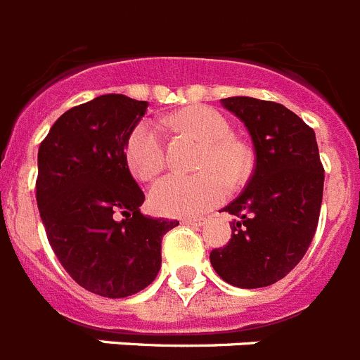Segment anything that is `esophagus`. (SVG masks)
<instances>
[{
    "instance_id": "34e87169",
    "label": "esophagus",
    "mask_w": 360,
    "mask_h": 360,
    "mask_svg": "<svg viewBox=\"0 0 360 360\" xmlns=\"http://www.w3.org/2000/svg\"><path fill=\"white\" fill-rule=\"evenodd\" d=\"M181 223L183 224H186V226H202V224H205V219H183V221H181Z\"/></svg>"
}]
</instances>
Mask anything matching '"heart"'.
<instances>
[{"label": "heart", "instance_id": "b5f03b06", "mask_svg": "<svg viewBox=\"0 0 360 360\" xmlns=\"http://www.w3.org/2000/svg\"><path fill=\"white\" fill-rule=\"evenodd\" d=\"M172 123L205 143L198 174H170L150 188V206L170 217L201 215L223 202L230 183H240L252 170V152L243 141L232 137V128L221 112L210 106L192 105L177 112ZM127 165L137 179L150 181L167 165V146L161 128L143 121L128 136L124 146Z\"/></svg>", "mask_w": 360, "mask_h": 360}]
</instances>
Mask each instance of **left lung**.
Returning <instances> with one entry per match:
<instances>
[{
	"label": "left lung",
	"mask_w": 360,
	"mask_h": 360,
	"mask_svg": "<svg viewBox=\"0 0 360 360\" xmlns=\"http://www.w3.org/2000/svg\"><path fill=\"white\" fill-rule=\"evenodd\" d=\"M248 130L255 168L246 188L223 210L236 215L232 239L210 262L237 288H262L304 257L319 223L324 168L315 132L286 106L236 96L221 99Z\"/></svg>",
	"instance_id": "1"
}]
</instances>
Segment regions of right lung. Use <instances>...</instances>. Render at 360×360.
Here are the masks:
<instances>
[{
	"label": "right lung",
	"mask_w": 360,
	"mask_h": 360,
	"mask_svg": "<svg viewBox=\"0 0 360 360\" xmlns=\"http://www.w3.org/2000/svg\"><path fill=\"white\" fill-rule=\"evenodd\" d=\"M146 106L123 94L94 98L65 112L37 152L36 199L50 246L79 286L108 299L158 277L162 236L179 224L141 214L145 193L128 170L124 146Z\"/></svg>",
	"instance_id": "1"
}]
</instances>
